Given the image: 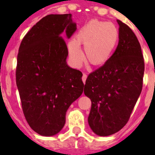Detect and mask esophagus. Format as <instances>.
<instances>
[{
  "label": "esophagus",
  "mask_w": 155,
  "mask_h": 155,
  "mask_svg": "<svg viewBox=\"0 0 155 155\" xmlns=\"http://www.w3.org/2000/svg\"><path fill=\"white\" fill-rule=\"evenodd\" d=\"M86 79H87V75L85 74V73H83V75H82V82H84V84L85 83V81H86Z\"/></svg>",
  "instance_id": "esophagus-1"
}]
</instances>
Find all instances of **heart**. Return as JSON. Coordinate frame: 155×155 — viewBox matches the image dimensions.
Instances as JSON below:
<instances>
[{
	"mask_svg": "<svg viewBox=\"0 0 155 155\" xmlns=\"http://www.w3.org/2000/svg\"><path fill=\"white\" fill-rule=\"evenodd\" d=\"M118 31L112 22L92 19L84 25L76 35V41L68 44L70 55L79 64L83 61L79 46H84V57L87 64L101 66L110 58L118 40Z\"/></svg>",
	"mask_w": 155,
	"mask_h": 155,
	"instance_id": "1",
	"label": "heart"
}]
</instances>
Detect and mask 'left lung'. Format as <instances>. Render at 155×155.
<instances>
[{"mask_svg": "<svg viewBox=\"0 0 155 155\" xmlns=\"http://www.w3.org/2000/svg\"><path fill=\"white\" fill-rule=\"evenodd\" d=\"M117 21L118 46L103 66L88 75L84 87L91 101L88 124L102 137L125 126L143 88L145 63L141 46L130 28Z\"/></svg>", "mask_w": 155, "mask_h": 155, "instance_id": "1", "label": "left lung"}]
</instances>
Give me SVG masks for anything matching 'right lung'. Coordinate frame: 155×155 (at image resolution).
<instances>
[{"instance_id": "add662e5", "label": "right lung", "mask_w": 155, "mask_h": 155, "mask_svg": "<svg viewBox=\"0 0 155 155\" xmlns=\"http://www.w3.org/2000/svg\"><path fill=\"white\" fill-rule=\"evenodd\" d=\"M71 15L43 17L18 48L15 80L23 113L32 130L46 137L63 128L67 110L83 91L82 73L67 64L68 48L61 36L70 38L76 31Z\"/></svg>"}]
</instances>
